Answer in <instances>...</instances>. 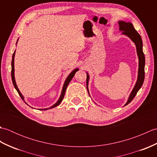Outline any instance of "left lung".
Returning <instances> with one entry per match:
<instances>
[{
  "instance_id": "1",
  "label": "left lung",
  "mask_w": 157,
  "mask_h": 157,
  "mask_svg": "<svg viewBox=\"0 0 157 157\" xmlns=\"http://www.w3.org/2000/svg\"><path fill=\"white\" fill-rule=\"evenodd\" d=\"M119 30L123 31L122 34L128 36L130 39L135 43L136 46V50H137V53L139 59V68H138V79L136 82V84L134 86V89L130 94L129 97L128 98V102H126L125 105H127L131 102L133 99L134 98L137 92L143 84V82L144 80V66H145V56L144 54L142 51V40L140 35L138 32L134 29V26L131 23H126L125 21H119ZM89 80V75L87 73V78H86V87L88 88V84Z\"/></svg>"
}]
</instances>
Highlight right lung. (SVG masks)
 I'll use <instances>...</instances> for the list:
<instances>
[{
	"mask_svg": "<svg viewBox=\"0 0 157 157\" xmlns=\"http://www.w3.org/2000/svg\"><path fill=\"white\" fill-rule=\"evenodd\" d=\"M15 51L14 52V53L13 54V57H12V62H11V78H12V82H13V86H14L15 88L16 89V90L17 91L19 95L21 96V99L23 100V101H24V98H23V96H22V94H21V92H20V91L19 90V89L17 88V84H16V82H15V76H14V58H15ZM78 71V69H75L73 71L70 73V74L69 75V76L67 78L66 80L64 83V85H63V89H62V92H61V96H60L59 99L58 100V101L56 102L55 104L52 106L51 107H50L49 109H52V108H54L55 107V106H58L60 103L61 102V101H63V98H64V96H65V90L67 89V87L68 84H69V82H71V80L72 79V78H73V76L75 75V73ZM25 104H27V103L25 102ZM46 109H40V110H46Z\"/></svg>",
	"mask_w": 157,
	"mask_h": 157,
	"instance_id": "add662e5",
	"label": "right lung"
}]
</instances>
